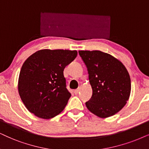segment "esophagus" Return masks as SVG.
Instances as JSON below:
<instances>
[{
	"label": "esophagus",
	"mask_w": 149,
	"mask_h": 149,
	"mask_svg": "<svg viewBox=\"0 0 149 149\" xmlns=\"http://www.w3.org/2000/svg\"><path fill=\"white\" fill-rule=\"evenodd\" d=\"M79 91H80V88H78V89L75 90V91H73V93H74L76 95V94H78L79 93Z\"/></svg>",
	"instance_id": "34e87169"
}]
</instances>
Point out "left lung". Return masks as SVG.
Instances as JSON below:
<instances>
[{"mask_svg": "<svg viewBox=\"0 0 149 149\" xmlns=\"http://www.w3.org/2000/svg\"><path fill=\"white\" fill-rule=\"evenodd\" d=\"M88 73L93 94L86 102L92 113L101 118L119 112L131 93V78L125 65L100 51H79Z\"/></svg>", "mask_w": 149, "mask_h": 149, "instance_id": "8db88e82", "label": "left lung"}]
</instances>
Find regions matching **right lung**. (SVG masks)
<instances>
[{"label": "right lung", "mask_w": 149, "mask_h": 149, "mask_svg": "<svg viewBox=\"0 0 149 149\" xmlns=\"http://www.w3.org/2000/svg\"><path fill=\"white\" fill-rule=\"evenodd\" d=\"M77 51L42 49L24 61L18 78V93L29 111L50 119L63 111L71 97L63 71Z\"/></svg>", "instance_id": "1"}]
</instances>
